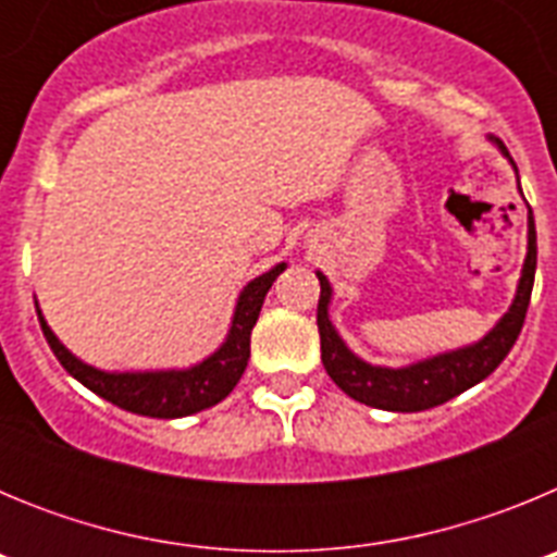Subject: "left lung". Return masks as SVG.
<instances>
[{"label": "left lung", "mask_w": 557, "mask_h": 557, "mask_svg": "<svg viewBox=\"0 0 557 557\" xmlns=\"http://www.w3.org/2000/svg\"><path fill=\"white\" fill-rule=\"evenodd\" d=\"M499 152L513 164L508 147L494 139ZM516 170V164H513ZM530 211V206H528ZM535 278V220L533 211L528 214V256L521 268L519 287H516L513 304L502 314L496 326L471 346L455 348V351L435 354V357L418 359L405 368L371 366L362 357L346 346L334 323L329 321V304H332V284L326 275L318 270L321 282V301H318V332H321V359L334 385L343 393L362 401L376 410L391 412H421L430 407L444 405L449 398L460 396L462 391L480 385L482 379L496 371L502 359L508 357L524 326V314L530 307V293H533Z\"/></svg>", "instance_id": "obj_1"}]
</instances>
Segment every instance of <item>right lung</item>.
<instances>
[{"mask_svg": "<svg viewBox=\"0 0 557 557\" xmlns=\"http://www.w3.org/2000/svg\"><path fill=\"white\" fill-rule=\"evenodd\" d=\"M287 270V262H278L268 273L256 275L248 282L236 298L234 318H231L228 334H225L223 346L214 354L191 368H170V371H100V368L88 366L83 359L63 346L55 332L44 321L41 309H38V321L41 332L47 337L49 348L55 351L58 362L66 368L72 376L86 385L88 391L97 393L100 398L111 405L122 407L127 412L147 418H184L195 412L214 407L223 401L236 382L243 379L245 368L250 359V332H253L259 312H262L264 295L273 287V282Z\"/></svg>", "mask_w": 557, "mask_h": 557, "instance_id": "obj_1", "label": "right lung"}]
</instances>
